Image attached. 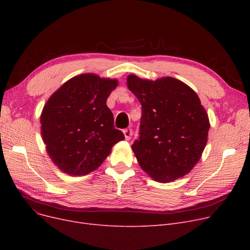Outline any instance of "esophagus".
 <instances>
[{
    "label": "esophagus",
    "mask_w": 250,
    "mask_h": 250,
    "mask_svg": "<svg viewBox=\"0 0 250 250\" xmlns=\"http://www.w3.org/2000/svg\"><path fill=\"white\" fill-rule=\"evenodd\" d=\"M124 135H125V138L126 141L130 140V138H132V136H133V129L132 128L124 129Z\"/></svg>",
    "instance_id": "1"
}]
</instances>
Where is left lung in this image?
Returning a JSON list of instances; mask_svg holds the SVG:
<instances>
[{"instance_id":"left-lung-1","label":"left lung","mask_w":250,"mask_h":250,"mask_svg":"<svg viewBox=\"0 0 250 250\" xmlns=\"http://www.w3.org/2000/svg\"><path fill=\"white\" fill-rule=\"evenodd\" d=\"M126 84L142 104L140 138L132 146L141 168L164 183L190 172L201 159L209 128L199 96L172 77L151 81L129 75Z\"/></svg>"}]
</instances>
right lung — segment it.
Returning <instances> with one entry per match:
<instances>
[{"label":"right lung","instance_id":"1","mask_svg":"<svg viewBox=\"0 0 250 250\" xmlns=\"http://www.w3.org/2000/svg\"><path fill=\"white\" fill-rule=\"evenodd\" d=\"M118 82L95 74L76 76L45 103L41 115L46 152L62 172L81 176L97 169L125 140L106 100Z\"/></svg>","mask_w":250,"mask_h":250}]
</instances>
